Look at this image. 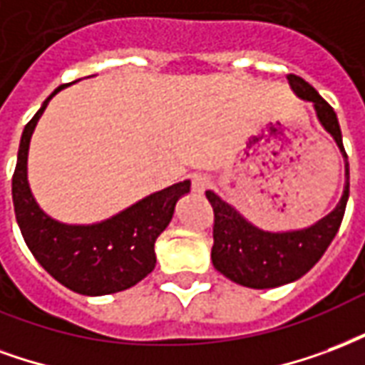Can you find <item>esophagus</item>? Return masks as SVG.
Instances as JSON below:
<instances>
[{"instance_id": "1", "label": "esophagus", "mask_w": 365, "mask_h": 365, "mask_svg": "<svg viewBox=\"0 0 365 365\" xmlns=\"http://www.w3.org/2000/svg\"><path fill=\"white\" fill-rule=\"evenodd\" d=\"M212 186V179L206 175H198L192 179V192L194 194H204Z\"/></svg>"}]
</instances>
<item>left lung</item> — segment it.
Wrapping results in <instances>:
<instances>
[{"label":"left lung","mask_w":365,"mask_h":365,"mask_svg":"<svg viewBox=\"0 0 365 365\" xmlns=\"http://www.w3.org/2000/svg\"><path fill=\"white\" fill-rule=\"evenodd\" d=\"M288 81L297 97L313 103L319 122L334 138L340 153L346 161L344 165L346 185H344L342 198L331 214L324 215L323 220H319L317 223H313L305 230L282 231V233L255 227L237 210L231 208L227 202H223L217 194L212 190L206 192V198L214 208L212 262L217 272H222L225 278L241 284L245 288H278L309 272L336 235L344 217L348 194H350L348 155L342 145L336 113L305 79L288 76Z\"/></svg>","instance_id":"left-lung-1"}]
</instances>
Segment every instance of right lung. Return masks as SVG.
I'll list each match as a JSON object with an SVG mask.
<instances>
[{"mask_svg": "<svg viewBox=\"0 0 365 365\" xmlns=\"http://www.w3.org/2000/svg\"><path fill=\"white\" fill-rule=\"evenodd\" d=\"M42 103L21 135L13 173V206L19 230L34 259L54 280L81 295H106L135 286L155 268V241L169 225L175 204L190 192V180L145 196L120 214L93 225H68L52 220L34 200L26 179V157Z\"/></svg>", "mask_w": 365, "mask_h": 365, "instance_id": "right-lung-1", "label": "right lung"}]
</instances>
